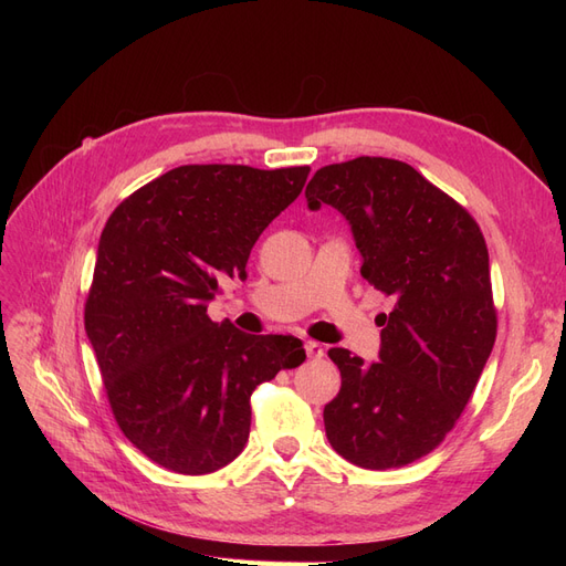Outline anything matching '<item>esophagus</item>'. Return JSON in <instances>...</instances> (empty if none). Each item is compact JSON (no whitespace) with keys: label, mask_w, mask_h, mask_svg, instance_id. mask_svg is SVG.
I'll return each mask as SVG.
<instances>
[{"label":"esophagus","mask_w":566,"mask_h":566,"mask_svg":"<svg viewBox=\"0 0 566 566\" xmlns=\"http://www.w3.org/2000/svg\"><path fill=\"white\" fill-rule=\"evenodd\" d=\"M304 349H306V356L310 358H321L325 352H323V345H318V342H314V339H310L304 345Z\"/></svg>","instance_id":"obj_1"}]
</instances>
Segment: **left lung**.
I'll use <instances>...</instances> for the list:
<instances>
[{
    "label": "left lung",
    "instance_id": "8db88e82",
    "mask_svg": "<svg viewBox=\"0 0 566 566\" xmlns=\"http://www.w3.org/2000/svg\"><path fill=\"white\" fill-rule=\"evenodd\" d=\"M310 210L349 221L361 276L391 297L378 316L380 361L333 347L342 387L325 403L331 447L366 470L403 468L434 451L468 406L495 342L489 250L470 212L391 158L325 165Z\"/></svg>",
    "mask_w": 566,
    "mask_h": 566
}]
</instances>
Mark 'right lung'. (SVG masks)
I'll list each match as a JSON object with an SVG mask.
<instances>
[{
	"mask_svg": "<svg viewBox=\"0 0 566 566\" xmlns=\"http://www.w3.org/2000/svg\"><path fill=\"white\" fill-rule=\"evenodd\" d=\"M306 177L310 167L181 165L106 221L84 331L119 430L165 470L229 465L250 437L254 387L306 358L293 335H248L208 316Z\"/></svg>",
	"mask_w": 566,
	"mask_h": 566,
	"instance_id": "right-lung-1",
	"label": "right lung"
}]
</instances>
